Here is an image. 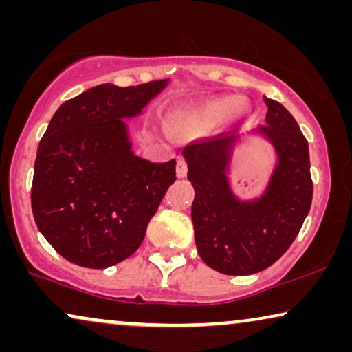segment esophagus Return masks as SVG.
Instances as JSON below:
<instances>
[{"mask_svg":"<svg viewBox=\"0 0 352 352\" xmlns=\"http://www.w3.org/2000/svg\"><path fill=\"white\" fill-rule=\"evenodd\" d=\"M176 175L177 177H186L187 176V162L186 158H177V165H176Z\"/></svg>","mask_w":352,"mask_h":352,"instance_id":"obj_1","label":"esophagus"}]
</instances>
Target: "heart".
Masks as SVG:
<instances>
[{
	"mask_svg": "<svg viewBox=\"0 0 352 352\" xmlns=\"http://www.w3.org/2000/svg\"><path fill=\"white\" fill-rule=\"evenodd\" d=\"M235 107V99L232 98H221L213 99L208 102L199 105L197 109H179L171 115V122H182V120H200V122L214 123L218 120L224 118L230 113V110Z\"/></svg>",
	"mask_w": 352,
	"mask_h": 352,
	"instance_id": "b5f03b06",
	"label": "heart"
}]
</instances>
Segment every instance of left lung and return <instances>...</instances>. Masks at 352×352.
<instances>
[{
    "label": "left lung",
    "mask_w": 352,
    "mask_h": 352,
    "mask_svg": "<svg viewBox=\"0 0 352 352\" xmlns=\"http://www.w3.org/2000/svg\"><path fill=\"white\" fill-rule=\"evenodd\" d=\"M266 126L278 166L261 200L242 204L230 192L226 163L230 138L218 134L189 142L184 157L195 189L192 204L195 243L211 269L248 276L272 266L300 234L312 204L309 147L296 120L277 100L264 98Z\"/></svg>",
    "instance_id": "8db88e82"
}]
</instances>
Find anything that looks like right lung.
Segmentation results:
<instances>
[{
  "label": "right lung",
  "instance_id": "obj_1",
  "mask_svg": "<svg viewBox=\"0 0 352 352\" xmlns=\"http://www.w3.org/2000/svg\"><path fill=\"white\" fill-rule=\"evenodd\" d=\"M166 81L99 85L67 100L51 118L36 152L32 211L67 261L105 269L131 256L146 237L176 181V160L134 155L123 118L141 112Z\"/></svg>",
  "mask_w": 352,
  "mask_h": 352
}]
</instances>
